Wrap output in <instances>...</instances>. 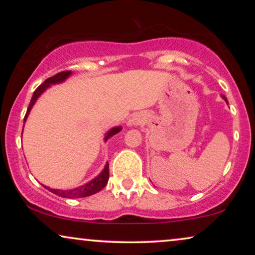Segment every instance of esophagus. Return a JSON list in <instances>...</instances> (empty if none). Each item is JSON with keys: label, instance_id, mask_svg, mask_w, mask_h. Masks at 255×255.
Instances as JSON below:
<instances>
[{"label": "esophagus", "instance_id": "34e87169", "mask_svg": "<svg viewBox=\"0 0 255 255\" xmlns=\"http://www.w3.org/2000/svg\"><path fill=\"white\" fill-rule=\"evenodd\" d=\"M142 120H144V118L141 117V115L137 114V115H134V116L132 117L130 121H128V124H130V125H139V124H141Z\"/></svg>", "mask_w": 255, "mask_h": 255}]
</instances>
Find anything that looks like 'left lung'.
Here are the masks:
<instances>
[{
  "instance_id": "8db88e82",
  "label": "left lung",
  "mask_w": 255,
  "mask_h": 255,
  "mask_svg": "<svg viewBox=\"0 0 255 255\" xmlns=\"http://www.w3.org/2000/svg\"><path fill=\"white\" fill-rule=\"evenodd\" d=\"M222 97H223V100H224V101H225V102H226V103H228V100H226V97H225L224 95H222Z\"/></svg>"
}]
</instances>
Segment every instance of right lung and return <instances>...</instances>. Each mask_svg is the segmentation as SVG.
<instances>
[{
  "label": "right lung",
  "mask_w": 255,
  "mask_h": 255,
  "mask_svg": "<svg viewBox=\"0 0 255 255\" xmlns=\"http://www.w3.org/2000/svg\"><path fill=\"white\" fill-rule=\"evenodd\" d=\"M71 75H72L71 71L58 73V74L52 76V78H48L47 80H45L43 85H40L36 90H34L32 99H31V101H30L29 108H27L25 117H24V123L26 122L27 117H29V114H30L31 109H32L34 103H36V101L39 99V96L41 95V94H43L46 89L50 88L51 85H58V83L65 82L66 80H67ZM121 130H122V127H115L113 128H110V130L106 133V135H104V141H107L108 139L113 137V135L117 134ZM22 133H23V132H22ZM108 180H109V163L107 162L106 166H104L103 170L99 174V175H97L96 177H94L92 181H89V182H87L86 184H83V186H81V187L73 188V189H69V190L52 189V188L44 186V184H43V187H45L47 190H50L51 193L58 195V196H60V197L78 198V197H87V196H90V195L99 193L100 190H102L103 188L106 187V184L108 183Z\"/></svg>",
  "instance_id": "right-lung-1"
}]
</instances>
